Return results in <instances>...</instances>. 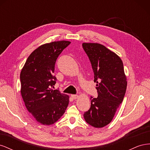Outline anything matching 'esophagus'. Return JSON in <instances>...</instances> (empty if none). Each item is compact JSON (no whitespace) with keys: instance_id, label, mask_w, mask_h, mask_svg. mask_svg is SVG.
Returning <instances> with one entry per match:
<instances>
[{"instance_id":"1","label":"esophagus","mask_w":150,"mask_h":150,"mask_svg":"<svg viewBox=\"0 0 150 150\" xmlns=\"http://www.w3.org/2000/svg\"><path fill=\"white\" fill-rule=\"evenodd\" d=\"M71 97L72 98V99H76L77 98H78L79 97V96H78V95H77V94H72V95H71Z\"/></svg>"}]
</instances>
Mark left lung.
Instances as JSON below:
<instances>
[{"label": "left lung", "mask_w": 150, "mask_h": 150, "mask_svg": "<svg viewBox=\"0 0 150 150\" xmlns=\"http://www.w3.org/2000/svg\"><path fill=\"white\" fill-rule=\"evenodd\" d=\"M94 74L98 96L91 97V108L84 112L87 123L100 128L111 122L122 103L127 79L123 64L117 54L99 43H83Z\"/></svg>", "instance_id": "left-lung-1"}]
</instances>
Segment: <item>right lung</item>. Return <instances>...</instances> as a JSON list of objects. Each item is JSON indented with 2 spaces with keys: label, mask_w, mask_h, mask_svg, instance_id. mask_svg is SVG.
Returning a JSON list of instances; mask_svg holds the SVG:
<instances>
[{
  "label": "right lung",
  "mask_w": 150,
  "mask_h": 150,
  "mask_svg": "<svg viewBox=\"0 0 150 150\" xmlns=\"http://www.w3.org/2000/svg\"><path fill=\"white\" fill-rule=\"evenodd\" d=\"M67 40L41 45L32 52L21 70V93L27 110L43 125L55 123L64 115L69 96L51 89L57 58L68 45Z\"/></svg>",
  "instance_id": "add662e5"
}]
</instances>
